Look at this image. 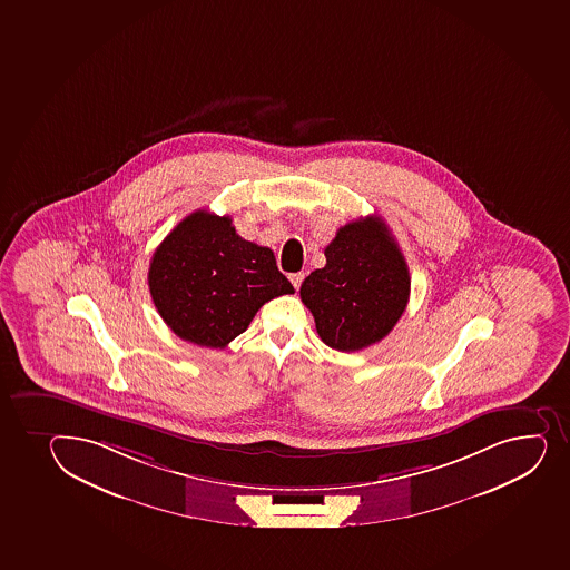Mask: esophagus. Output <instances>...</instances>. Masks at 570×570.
Wrapping results in <instances>:
<instances>
[{"label":"esophagus","mask_w":570,"mask_h":570,"mask_svg":"<svg viewBox=\"0 0 570 570\" xmlns=\"http://www.w3.org/2000/svg\"><path fill=\"white\" fill-rule=\"evenodd\" d=\"M303 278H305L303 273H294V275H289V281H292V284H294L295 289L301 288V282H303Z\"/></svg>","instance_id":"34e87169"}]
</instances>
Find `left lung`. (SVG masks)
I'll return each mask as SVG.
<instances>
[{
    "label": "left lung",
    "mask_w": 570,
    "mask_h": 570,
    "mask_svg": "<svg viewBox=\"0 0 570 570\" xmlns=\"http://www.w3.org/2000/svg\"><path fill=\"white\" fill-rule=\"evenodd\" d=\"M327 264L301 284L316 331L338 352H358L393 331L410 301V269L380 217L347 223L325 247Z\"/></svg>",
    "instance_id": "8db88e82"
}]
</instances>
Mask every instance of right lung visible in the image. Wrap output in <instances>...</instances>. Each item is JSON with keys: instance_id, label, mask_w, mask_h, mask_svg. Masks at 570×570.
Wrapping results in <instances>:
<instances>
[{"instance_id": "obj_1", "label": "right lung", "mask_w": 570, "mask_h": 570, "mask_svg": "<svg viewBox=\"0 0 570 570\" xmlns=\"http://www.w3.org/2000/svg\"><path fill=\"white\" fill-rule=\"evenodd\" d=\"M147 282L160 317L179 338L220 350L247 331L267 301L295 292L271 248L243 239L228 215L206 209L166 235Z\"/></svg>"}]
</instances>
